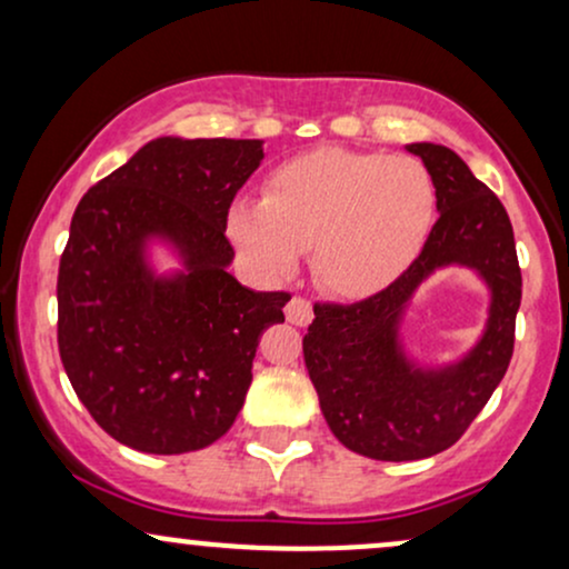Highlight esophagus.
Wrapping results in <instances>:
<instances>
[{"label": "esophagus", "instance_id": "34e87169", "mask_svg": "<svg viewBox=\"0 0 569 569\" xmlns=\"http://www.w3.org/2000/svg\"><path fill=\"white\" fill-rule=\"evenodd\" d=\"M286 318L293 326H307L312 321V305L307 302L305 297H293L289 305H286Z\"/></svg>", "mask_w": 569, "mask_h": 569}]
</instances>
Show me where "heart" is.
Returning <instances> with one entry per match:
<instances>
[{
    "label": "heart",
    "instance_id": "1",
    "mask_svg": "<svg viewBox=\"0 0 569 569\" xmlns=\"http://www.w3.org/2000/svg\"><path fill=\"white\" fill-rule=\"evenodd\" d=\"M433 211V179L417 158L318 149L276 168L262 202H234L230 234L267 276H291L312 251L321 289L363 299L415 262Z\"/></svg>",
    "mask_w": 569,
    "mask_h": 569
}]
</instances>
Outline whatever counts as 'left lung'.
<instances>
[{
	"label": "left lung",
	"mask_w": 569,
	"mask_h": 569,
	"mask_svg": "<svg viewBox=\"0 0 569 569\" xmlns=\"http://www.w3.org/2000/svg\"><path fill=\"white\" fill-rule=\"evenodd\" d=\"M436 187V219L420 257L388 289L352 305L316 302L302 339L321 411L352 452L371 460H422L466 433L513 356L521 270L506 208L441 143H409ZM447 263L473 266L493 289L486 337L447 370H415L397 345V321L416 286Z\"/></svg>",
	"instance_id": "8db88e82"
}]
</instances>
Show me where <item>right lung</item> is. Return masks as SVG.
Returning a JSON list of instances; mask_svg holds the SVG:
<instances>
[{"instance_id": "obj_1", "label": "right lung", "mask_w": 569, "mask_h": 569, "mask_svg": "<svg viewBox=\"0 0 569 569\" xmlns=\"http://www.w3.org/2000/svg\"><path fill=\"white\" fill-rule=\"evenodd\" d=\"M257 139H154L84 192L58 264V352L71 388L112 439L139 452L208 447L243 409L259 339L289 291H251L227 264V217L259 168ZM149 237L186 272L158 279Z\"/></svg>"}]
</instances>
